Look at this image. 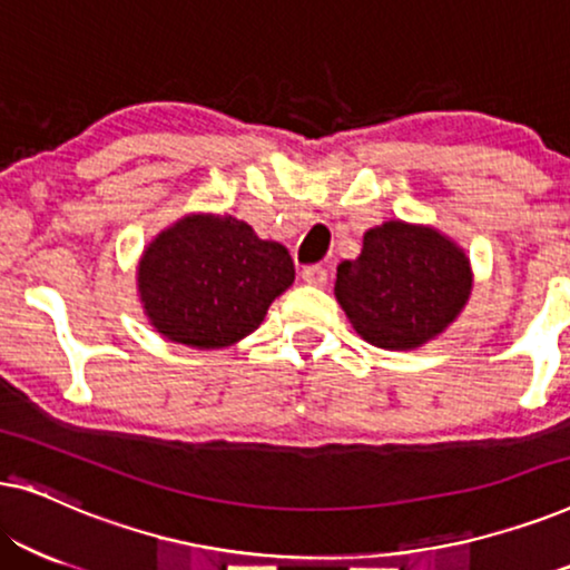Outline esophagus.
Listing matches in <instances>:
<instances>
[{"label": "esophagus", "mask_w": 570, "mask_h": 570, "mask_svg": "<svg viewBox=\"0 0 570 570\" xmlns=\"http://www.w3.org/2000/svg\"><path fill=\"white\" fill-rule=\"evenodd\" d=\"M303 283L314 285V287H324L326 285V269L322 267V264H311V267H303L301 272Z\"/></svg>", "instance_id": "obj_1"}]
</instances>
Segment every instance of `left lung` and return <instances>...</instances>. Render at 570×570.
Listing matches in <instances>:
<instances>
[{
  "label": "left lung",
  "instance_id": "8db88e82",
  "mask_svg": "<svg viewBox=\"0 0 570 570\" xmlns=\"http://www.w3.org/2000/svg\"><path fill=\"white\" fill-rule=\"evenodd\" d=\"M472 293L462 248L425 225L389 220L363 236V252L337 267L334 295L371 345L415 350L439 337Z\"/></svg>",
  "mask_w": 570,
  "mask_h": 570
}]
</instances>
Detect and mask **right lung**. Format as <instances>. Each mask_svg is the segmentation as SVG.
I'll return each mask as SVG.
<instances>
[{
  "label": "right lung",
  "instance_id": "add662e5",
  "mask_svg": "<svg viewBox=\"0 0 570 570\" xmlns=\"http://www.w3.org/2000/svg\"><path fill=\"white\" fill-rule=\"evenodd\" d=\"M295 279L283 244L230 215H186L145 248L139 301L163 337L197 350L236 345Z\"/></svg>",
  "mask_w": 570,
  "mask_h": 570
}]
</instances>
